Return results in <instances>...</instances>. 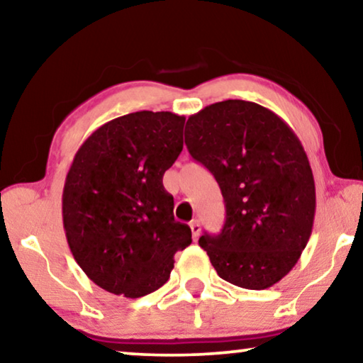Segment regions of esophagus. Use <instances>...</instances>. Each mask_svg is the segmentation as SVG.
Segmentation results:
<instances>
[{
	"label": "esophagus",
	"instance_id": "1",
	"mask_svg": "<svg viewBox=\"0 0 363 363\" xmlns=\"http://www.w3.org/2000/svg\"><path fill=\"white\" fill-rule=\"evenodd\" d=\"M189 226H191V231H192L194 240H197L199 235H200V223H199L197 220H192L191 225H189Z\"/></svg>",
	"mask_w": 363,
	"mask_h": 363
}]
</instances>
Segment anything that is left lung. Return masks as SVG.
Returning <instances> with one entry per match:
<instances>
[{
	"label": "left lung",
	"mask_w": 363,
	"mask_h": 363,
	"mask_svg": "<svg viewBox=\"0 0 363 363\" xmlns=\"http://www.w3.org/2000/svg\"><path fill=\"white\" fill-rule=\"evenodd\" d=\"M186 145L225 200L220 235L199 240L216 274L247 290L277 284L298 262L315 221V179L298 137L266 107L228 99L187 118Z\"/></svg>",
	"instance_id": "obj_1"
}]
</instances>
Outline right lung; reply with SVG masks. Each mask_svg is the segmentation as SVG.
<instances>
[{
	"label": "right lung",
	"instance_id": "obj_1",
	"mask_svg": "<svg viewBox=\"0 0 363 363\" xmlns=\"http://www.w3.org/2000/svg\"><path fill=\"white\" fill-rule=\"evenodd\" d=\"M186 117L140 111L86 138L65 179L63 228L74 261L101 289L138 298L163 286L192 242L163 176L182 151Z\"/></svg>",
	"mask_w": 363,
	"mask_h": 363
}]
</instances>
